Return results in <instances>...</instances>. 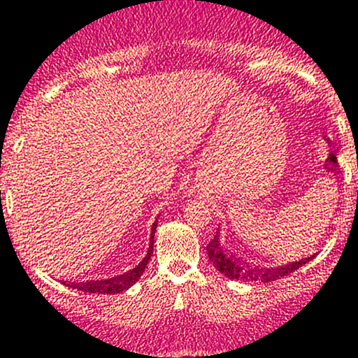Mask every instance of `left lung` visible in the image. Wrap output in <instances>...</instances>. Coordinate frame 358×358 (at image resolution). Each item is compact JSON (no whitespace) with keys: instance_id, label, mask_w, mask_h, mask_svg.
I'll return each instance as SVG.
<instances>
[{"instance_id":"1","label":"left lung","mask_w":358,"mask_h":358,"mask_svg":"<svg viewBox=\"0 0 358 358\" xmlns=\"http://www.w3.org/2000/svg\"><path fill=\"white\" fill-rule=\"evenodd\" d=\"M218 233L215 235V238L208 243V256H210L211 264L217 268L218 273L227 276L229 280H240V281H258V283H268V281H276L280 278L287 276V274L294 273L297 268L305 265L306 262L312 258H301L299 262H292V264L280 265V267H267V268H258V267H248V265L240 264L235 256H229L224 252L222 245H220V240H218Z\"/></svg>"}]
</instances>
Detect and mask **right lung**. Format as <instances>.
<instances>
[{
	"instance_id": "obj_1",
	"label": "right lung",
	"mask_w": 358,
	"mask_h": 358,
	"mask_svg": "<svg viewBox=\"0 0 358 358\" xmlns=\"http://www.w3.org/2000/svg\"><path fill=\"white\" fill-rule=\"evenodd\" d=\"M156 227H157V218H156V222L152 224L150 243H148L147 255H145L143 260L136 265L134 268H131V271H127V273L120 274V276L109 278V280H98V281L91 280V281H85V283H64V285H68L69 289H77V290H82V292H90V294H120L123 292V290L131 289L136 281L140 280L141 274L145 273V267H147L148 260H150L152 248H154V233H156Z\"/></svg>"
}]
</instances>
